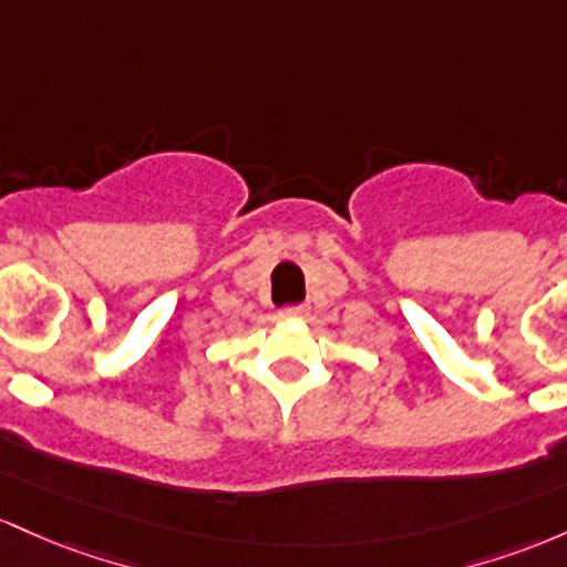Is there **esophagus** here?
Instances as JSON below:
<instances>
[{
	"instance_id": "1",
	"label": "esophagus",
	"mask_w": 567,
	"mask_h": 567,
	"mask_svg": "<svg viewBox=\"0 0 567 567\" xmlns=\"http://www.w3.org/2000/svg\"><path fill=\"white\" fill-rule=\"evenodd\" d=\"M278 316L289 318V321H291V318H305V316H308V305H289V308H284Z\"/></svg>"
}]
</instances>
